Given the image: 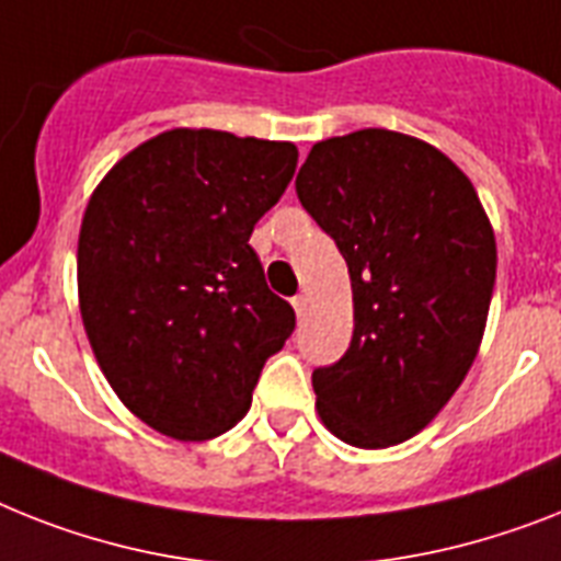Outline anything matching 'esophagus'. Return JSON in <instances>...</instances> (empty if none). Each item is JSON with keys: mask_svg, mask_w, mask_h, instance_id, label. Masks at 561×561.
<instances>
[{"mask_svg": "<svg viewBox=\"0 0 561 561\" xmlns=\"http://www.w3.org/2000/svg\"><path fill=\"white\" fill-rule=\"evenodd\" d=\"M291 307H295L298 318H304V314H307V307H309V298L307 295H295V298H291Z\"/></svg>", "mask_w": 561, "mask_h": 561, "instance_id": "esophagus-1", "label": "esophagus"}]
</instances>
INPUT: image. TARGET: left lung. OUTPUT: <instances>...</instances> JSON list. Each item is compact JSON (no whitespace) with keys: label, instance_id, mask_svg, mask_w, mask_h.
Returning a JSON list of instances; mask_svg holds the SVG:
<instances>
[{"label":"left lung","instance_id":"left-lung-1","mask_svg":"<svg viewBox=\"0 0 561 561\" xmlns=\"http://www.w3.org/2000/svg\"><path fill=\"white\" fill-rule=\"evenodd\" d=\"M295 192L353 280L350 350L312 373L318 415L364 450L407 442L479 353L496 284L484 206L450 157L387 128L314 142Z\"/></svg>","mask_w":561,"mask_h":561}]
</instances>
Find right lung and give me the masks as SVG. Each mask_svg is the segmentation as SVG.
I'll return each mask as SVG.
<instances>
[{
  "label": "right lung",
  "instance_id": "right-lung-1",
  "mask_svg": "<svg viewBox=\"0 0 561 561\" xmlns=\"http://www.w3.org/2000/svg\"><path fill=\"white\" fill-rule=\"evenodd\" d=\"M291 142L171 128L119 160L82 215L80 314L128 410L178 442H206L252 407L295 309L249 247L289 186Z\"/></svg>",
  "mask_w": 561,
  "mask_h": 561
}]
</instances>
